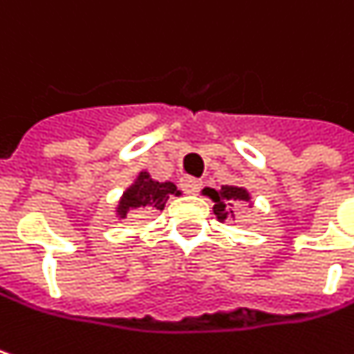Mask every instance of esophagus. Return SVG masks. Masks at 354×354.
I'll use <instances>...</instances> for the list:
<instances>
[{
    "instance_id": "1",
    "label": "esophagus",
    "mask_w": 354,
    "mask_h": 354,
    "mask_svg": "<svg viewBox=\"0 0 354 354\" xmlns=\"http://www.w3.org/2000/svg\"><path fill=\"white\" fill-rule=\"evenodd\" d=\"M181 189L185 191L187 195H195L201 189V181H197V179H183L181 181Z\"/></svg>"
}]
</instances>
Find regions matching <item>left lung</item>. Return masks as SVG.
Returning <instances> with one entry per match:
<instances>
[{
  "instance_id": "left-lung-1",
  "label": "left lung",
  "mask_w": 354,
  "mask_h": 354,
  "mask_svg": "<svg viewBox=\"0 0 354 354\" xmlns=\"http://www.w3.org/2000/svg\"><path fill=\"white\" fill-rule=\"evenodd\" d=\"M203 193L214 201V214L217 215L219 221H225L227 215H234L230 207H234L232 201H250V193L243 187H234V185H223L219 191L203 189Z\"/></svg>"
}]
</instances>
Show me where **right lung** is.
Here are the masks:
<instances>
[{"label": "right lung", "instance_id": "right-lung-1", "mask_svg": "<svg viewBox=\"0 0 354 354\" xmlns=\"http://www.w3.org/2000/svg\"><path fill=\"white\" fill-rule=\"evenodd\" d=\"M177 187L171 181H155L147 171H140L139 177L135 179V183L129 189L122 193L118 207H116V217L124 219L129 212L133 209H142V212H163L165 203L169 199V195H175Z\"/></svg>", "mask_w": 354, "mask_h": 354}]
</instances>
